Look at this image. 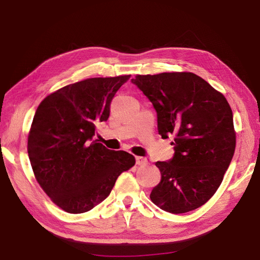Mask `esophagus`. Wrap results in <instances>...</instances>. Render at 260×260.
Here are the masks:
<instances>
[{"label":"esophagus","instance_id":"esophagus-1","mask_svg":"<svg viewBox=\"0 0 260 260\" xmlns=\"http://www.w3.org/2000/svg\"><path fill=\"white\" fill-rule=\"evenodd\" d=\"M136 164L140 165V167H145L147 165V159L145 157H142V156H136Z\"/></svg>","mask_w":260,"mask_h":260}]
</instances>
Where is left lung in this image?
Segmentation results:
<instances>
[{
  "instance_id": "8db88e82",
  "label": "left lung",
  "mask_w": 260,
  "mask_h": 260,
  "mask_svg": "<svg viewBox=\"0 0 260 260\" xmlns=\"http://www.w3.org/2000/svg\"><path fill=\"white\" fill-rule=\"evenodd\" d=\"M132 82L153 104L162 139L174 135V155L156 162L161 182L154 204L179 214L203 206L221 184L236 147L227 99L192 73L137 75Z\"/></svg>"
}]
</instances>
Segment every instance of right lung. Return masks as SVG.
Returning a JSON list of instances; mask_svg holds the SVG:
<instances>
[{
	"mask_svg": "<svg viewBox=\"0 0 260 260\" xmlns=\"http://www.w3.org/2000/svg\"><path fill=\"white\" fill-rule=\"evenodd\" d=\"M129 78L82 80L39 105L27 153L39 184L64 211H89L109 196L119 174L135 164L132 154L108 150L93 140L96 124L108 119L113 97Z\"/></svg>",
	"mask_w": 260,
	"mask_h": 260,
	"instance_id": "add662e5",
	"label": "right lung"
}]
</instances>
